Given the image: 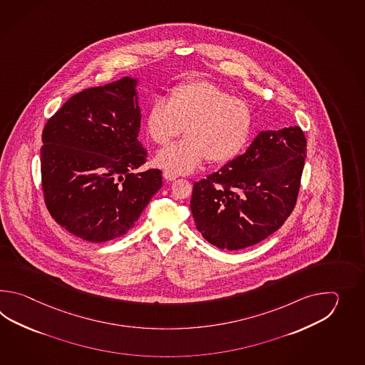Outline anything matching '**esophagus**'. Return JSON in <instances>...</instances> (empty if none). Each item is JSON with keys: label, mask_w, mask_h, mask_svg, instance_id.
<instances>
[{"label": "esophagus", "mask_w": 365, "mask_h": 365, "mask_svg": "<svg viewBox=\"0 0 365 365\" xmlns=\"http://www.w3.org/2000/svg\"><path fill=\"white\" fill-rule=\"evenodd\" d=\"M163 178L167 181H173V180L178 179V175H175V173L170 171H163Z\"/></svg>", "instance_id": "1"}]
</instances>
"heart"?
Wrapping results in <instances>:
<instances>
[{"instance_id":"obj_1","label":"heart","mask_w":365,"mask_h":365,"mask_svg":"<svg viewBox=\"0 0 365 365\" xmlns=\"http://www.w3.org/2000/svg\"><path fill=\"white\" fill-rule=\"evenodd\" d=\"M146 132L156 145H167L184 129V140L160 150L156 163L165 171L185 175L205 160L225 164L247 146L253 129V112L209 81H192L173 87L170 101L156 96L146 112Z\"/></svg>"}]
</instances>
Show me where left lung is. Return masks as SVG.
I'll use <instances>...</instances> for the list:
<instances>
[{"label":"left lung","mask_w":365,"mask_h":365,"mask_svg":"<svg viewBox=\"0 0 365 365\" xmlns=\"http://www.w3.org/2000/svg\"><path fill=\"white\" fill-rule=\"evenodd\" d=\"M305 156L302 128L259 133L242 155L194 182L190 210L197 230L227 250L269 237L295 209Z\"/></svg>","instance_id":"8db88e82"}]
</instances>
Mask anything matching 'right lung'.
I'll return each mask as SVG.
<instances>
[{
    "label": "right lung",
    "instance_id": "obj_1",
    "mask_svg": "<svg viewBox=\"0 0 365 365\" xmlns=\"http://www.w3.org/2000/svg\"><path fill=\"white\" fill-rule=\"evenodd\" d=\"M137 79L76 93L43 129L41 187L49 214L82 240H115L162 187V171L133 173L148 160L137 140Z\"/></svg>",
    "mask_w": 365,
    "mask_h": 365
}]
</instances>
